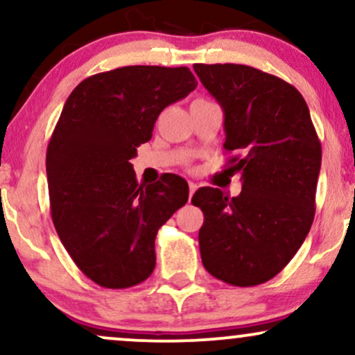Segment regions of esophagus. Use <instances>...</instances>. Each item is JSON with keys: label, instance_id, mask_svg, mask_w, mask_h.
<instances>
[{"label": "esophagus", "instance_id": "1", "mask_svg": "<svg viewBox=\"0 0 355 355\" xmlns=\"http://www.w3.org/2000/svg\"><path fill=\"white\" fill-rule=\"evenodd\" d=\"M189 189H190V197H191V195L195 193V190L198 189V185H197V183H193V182H189Z\"/></svg>", "mask_w": 355, "mask_h": 355}]
</instances>
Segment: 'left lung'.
<instances>
[{"label":"left lung","instance_id":"1","mask_svg":"<svg viewBox=\"0 0 355 355\" xmlns=\"http://www.w3.org/2000/svg\"><path fill=\"white\" fill-rule=\"evenodd\" d=\"M223 110L227 152L242 191L202 187L191 203L203 267L222 282L252 287L274 279L307 237L315 214L322 148L309 107L287 81L247 64H193Z\"/></svg>","mask_w":355,"mask_h":355}]
</instances>
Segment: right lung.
Here are the masks:
<instances>
[{"label": "right lung", "instance_id": "add662e5", "mask_svg": "<svg viewBox=\"0 0 355 355\" xmlns=\"http://www.w3.org/2000/svg\"><path fill=\"white\" fill-rule=\"evenodd\" d=\"M195 88L187 67H123L88 76L64 103L46 150L51 218L73 262L101 287L148 279L158 229L189 200L182 177L144 185L130 160L162 110Z\"/></svg>", "mask_w": 355, "mask_h": 355}]
</instances>
